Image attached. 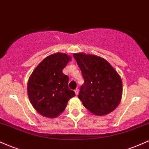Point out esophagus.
<instances>
[{
	"label": "esophagus",
	"mask_w": 149,
	"mask_h": 149,
	"mask_svg": "<svg viewBox=\"0 0 149 149\" xmlns=\"http://www.w3.org/2000/svg\"><path fill=\"white\" fill-rule=\"evenodd\" d=\"M74 92H75V94L78 95V93H79V89H78V88H76V89L74 90Z\"/></svg>",
	"instance_id": "obj_1"
}]
</instances>
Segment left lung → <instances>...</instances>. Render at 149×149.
<instances>
[{
  "mask_svg": "<svg viewBox=\"0 0 149 149\" xmlns=\"http://www.w3.org/2000/svg\"><path fill=\"white\" fill-rule=\"evenodd\" d=\"M73 56L84 80L78 98L85 108L96 115H105L114 111L123 93L120 75L101 57L84 53H74Z\"/></svg>",
  "mask_w": 149,
  "mask_h": 149,
  "instance_id": "8db88e82",
  "label": "left lung"
}]
</instances>
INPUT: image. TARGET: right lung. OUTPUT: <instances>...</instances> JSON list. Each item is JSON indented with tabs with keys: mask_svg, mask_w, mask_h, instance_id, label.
<instances>
[{
	"mask_svg": "<svg viewBox=\"0 0 149 149\" xmlns=\"http://www.w3.org/2000/svg\"><path fill=\"white\" fill-rule=\"evenodd\" d=\"M70 57L55 53L45 58L30 77L27 91L36 111L46 118H56L65 110L68 101L75 96L68 87L69 77L63 70Z\"/></svg>",
	"mask_w": 149,
	"mask_h": 149,
	"instance_id": "right-lung-1",
	"label": "right lung"
}]
</instances>
